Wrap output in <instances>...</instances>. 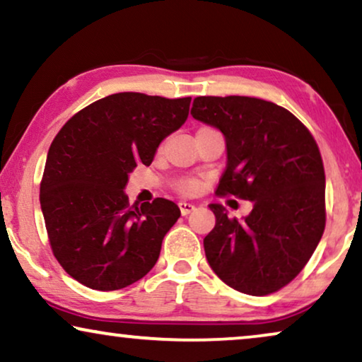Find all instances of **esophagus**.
<instances>
[{"instance_id": "1", "label": "esophagus", "mask_w": 362, "mask_h": 362, "mask_svg": "<svg viewBox=\"0 0 362 362\" xmlns=\"http://www.w3.org/2000/svg\"><path fill=\"white\" fill-rule=\"evenodd\" d=\"M194 204H192V202H186V201H181L180 202V209H181V214L182 216H187L189 214V212H192L194 211Z\"/></svg>"}]
</instances>
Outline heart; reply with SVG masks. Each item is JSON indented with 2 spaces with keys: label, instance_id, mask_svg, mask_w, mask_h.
<instances>
[{
  "label": "heart",
  "instance_id": "heart-1",
  "mask_svg": "<svg viewBox=\"0 0 362 362\" xmlns=\"http://www.w3.org/2000/svg\"><path fill=\"white\" fill-rule=\"evenodd\" d=\"M180 189L182 192H186V194H191V192H194L197 189V182L196 181H185L180 185Z\"/></svg>",
  "mask_w": 362,
  "mask_h": 362
}]
</instances>
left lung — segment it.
Here are the masks:
<instances>
[{"instance_id":"8db88e82","label":"left lung","mask_w":362,"mask_h":362,"mask_svg":"<svg viewBox=\"0 0 362 362\" xmlns=\"http://www.w3.org/2000/svg\"><path fill=\"white\" fill-rule=\"evenodd\" d=\"M191 115L226 138L227 165L217 194L252 201L244 219L209 204L216 226L206 259L219 279L262 296L288 285L323 235L325 168L318 145L286 108L254 97H196Z\"/></svg>"}]
</instances>
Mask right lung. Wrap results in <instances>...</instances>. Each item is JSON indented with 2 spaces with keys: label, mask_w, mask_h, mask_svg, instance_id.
Masks as SVG:
<instances>
[{
  "label": "right lung",
  "mask_w": 362,
  "mask_h": 362,
  "mask_svg": "<svg viewBox=\"0 0 362 362\" xmlns=\"http://www.w3.org/2000/svg\"><path fill=\"white\" fill-rule=\"evenodd\" d=\"M189 103L113 93L82 108L54 138L39 199L52 254L78 284L120 290L155 267L180 207L163 197L130 206L123 189L136 165L150 166L160 143L186 122Z\"/></svg>",
  "instance_id": "1"
}]
</instances>
